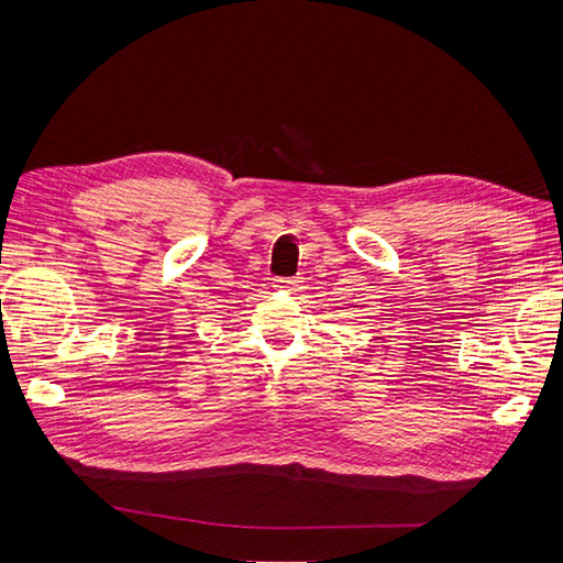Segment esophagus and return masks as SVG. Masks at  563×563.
Instances as JSON below:
<instances>
[{"mask_svg":"<svg viewBox=\"0 0 563 563\" xmlns=\"http://www.w3.org/2000/svg\"><path fill=\"white\" fill-rule=\"evenodd\" d=\"M272 284H275V288H282V291H296V288H300V277H275Z\"/></svg>","mask_w":563,"mask_h":563,"instance_id":"34e87169","label":"esophagus"}]
</instances>
